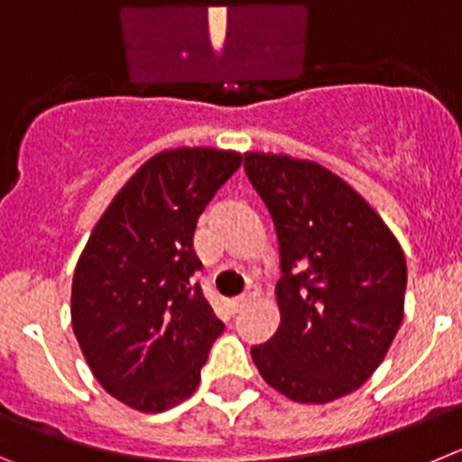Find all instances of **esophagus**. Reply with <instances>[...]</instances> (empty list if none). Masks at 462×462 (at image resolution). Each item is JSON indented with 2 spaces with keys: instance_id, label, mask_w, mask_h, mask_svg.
<instances>
[{
  "instance_id": "obj_1",
  "label": "esophagus",
  "mask_w": 462,
  "mask_h": 462,
  "mask_svg": "<svg viewBox=\"0 0 462 462\" xmlns=\"http://www.w3.org/2000/svg\"><path fill=\"white\" fill-rule=\"evenodd\" d=\"M257 297H260V288H257L255 282H251V285H248V288H246V292H244V294H239V297H235V299H232V306H235V310L246 309L248 303H251V301H255Z\"/></svg>"
}]
</instances>
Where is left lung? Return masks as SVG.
<instances>
[{
  "instance_id": "1",
  "label": "left lung",
  "mask_w": 462,
  "mask_h": 462,
  "mask_svg": "<svg viewBox=\"0 0 462 462\" xmlns=\"http://www.w3.org/2000/svg\"><path fill=\"white\" fill-rule=\"evenodd\" d=\"M281 248V327L251 347L257 371L290 401L324 405L375 373L402 322L407 264L380 214L319 163L244 153Z\"/></svg>"
}]
</instances>
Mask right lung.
Returning a JSON list of instances; mask_svg holds the SVG:
<instances>
[{
  "mask_svg": "<svg viewBox=\"0 0 462 462\" xmlns=\"http://www.w3.org/2000/svg\"><path fill=\"white\" fill-rule=\"evenodd\" d=\"M241 165L239 152L165 149L122 186L76 264L70 322L98 384L138 412L198 389L223 322L193 273L198 218Z\"/></svg>",
  "mask_w": 462,
  "mask_h": 462,
  "instance_id": "obj_1",
  "label": "right lung"
}]
</instances>
